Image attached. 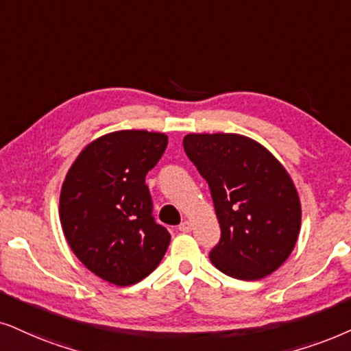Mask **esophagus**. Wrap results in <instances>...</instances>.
<instances>
[{"label":"esophagus","mask_w":351,"mask_h":351,"mask_svg":"<svg viewBox=\"0 0 351 351\" xmlns=\"http://www.w3.org/2000/svg\"><path fill=\"white\" fill-rule=\"evenodd\" d=\"M178 228H180L181 233H189L191 228H193V225H191V221L184 220V221H181V225H180Z\"/></svg>","instance_id":"1"}]
</instances>
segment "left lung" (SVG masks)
<instances>
[{"instance_id": "obj_1", "label": "left lung", "mask_w": 351, "mask_h": 351, "mask_svg": "<svg viewBox=\"0 0 351 351\" xmlns=\"http://www.w3.org/2000/svg\"><path fill=\"white\" fill-rule=\"evenodd\" d=\"M183 145L208 183L220 223L212 264L238 280H259L277 270L301 227L298 193L282 163L241 134H188Z\"/></svg>"}]
</instances>
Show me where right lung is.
<instances>
[{
  "label": "right lung",
  "mask_w": 351,
  "mask_h": 351,
  "mask_svg": "<svg viewBox=\"0 0 351 351\" xmlns=\"http://www.w3.org/2000/svg\"><path fill=\"white\" fill-rule=\"evenodd\" d=\"M167 144L162 132H110L88 144L66 175L60 196L66 241L90 272L113 285L143 280L170 245L145 184Z\"/></svg>",
  "instance_id": "add662e5"
}]
</instances>
